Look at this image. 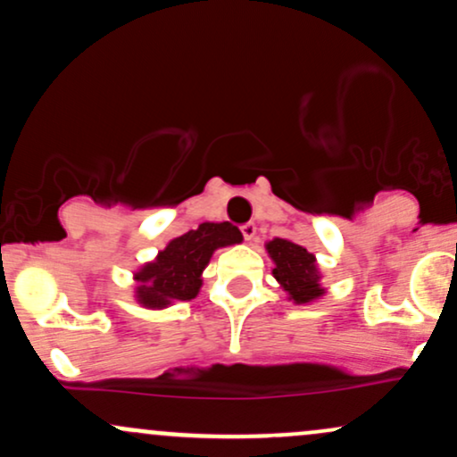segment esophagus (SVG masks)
<instances>
[{
  "instance_id": "1",
  "label": "esophagus",
  "mask_w": 457,
  "mask_h": 457,
  "mask_svg": "<svg viewBox=\"0 0 457 457\" xmlns=\"http://www.w3.org/2000/svg\"><path fill=\"white\" fill-rule=\"evenodd\" d=\"M255 223H245L243 228H240V232H243V237H245V240H253L255 238Z\"/></svg>"
}]
</instances>
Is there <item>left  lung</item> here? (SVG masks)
<instances>
[{
	"label": "left lung",
	"instance_id": "1",
	"mask_svg": "<svg viewBox=\"0 0 457 457\" xmlns=\"http://www.w3.org/2000/svg\"><path fill=\"white\" fill-rule=\"evenodd\" d=\"M267 252L275 262L273 278L288 293V299L295 303H310L323 297L325 288L320 286L317 258L308 249L293 240L273 238L267 243Z\"/></svg>",
	"mask_w": 457,
	"mask_h": 457
}]
</instances>
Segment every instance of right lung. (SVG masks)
Returning <instances> with one entry per match:
<instances>
[{
    "mask_svg": "<svg viewBox=\"0 0 457 457\" xmlns=\"http://www.w3.org/2000/svg\"><path fill=\"white\" fill-rule=\"evenodd\" d=\"M243 234L232 223H202L184 237L173 238L155 255L154 262L143 264L137 279V302L145 308L162 310L175 302H190L202 288V273L219 247L237 245Z\"/></svg>",
    "mask_w": 457,
    "mask_h": 457,
    "instance_id": "right-lung-1",
    "label": "right lung"
}]
</instances>
